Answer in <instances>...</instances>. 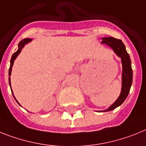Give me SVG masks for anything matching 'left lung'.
<instances>
[{
    "label": "left lung",
    "mask_w": 146,
    "mask_h": 146,
    "mask_svg": "<svg viewBox=\"0 0 146 146\" xmlns=\"http://www.w3.org/2000/svg\"><path fill=\"white\" fill-rule=\"evenodd\" d=\"M102 44H106L115 51L118 57L121 59L123 66L122 72V89L120 96L115 103L111 104L107 110L100 111H109L115 110L117 106H120L126 100L130 91L131 84H132V69L130 56L126 50V47L120 40H117L114 37L102 38Z\"/></svg>",
    "instance_id": "obj_1"
}]
</instances>
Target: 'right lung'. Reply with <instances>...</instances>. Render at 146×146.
Listing matches in <instances>:
<instances>
[{
	"instance_id": "obj_1",
	"label": "right lung",
	"mask_w": 146,
	"mask_h": 146,
	"mask_svg": "<svg viewBox=\"0 0 146 146\" xmlns=\"http://www.w3.org/2000/svg\"><path fill=\"white\" fill-rule=\"evenodd\" d=\"M31 40H32L31 39H29V38H26V39H24V40H21V41L19 42L18 50L15 52V53H14L13 55H12V59H11V61H10V68H9V76H11V73H12V66H13V64H14V61L15 60V59H16L17 56L19 55V54H20V51L22 50L23 48L25 46V45H26V44H27V43H29V42H31ZM9 86H10V87H11V82H10V77H9ZM12 95H13V96H14L13 93H12ZM14 98H15V96H14ZM15 99L16 100V98H15ZM16 101H17V104L20 105V104L18 103V101H17V100H16Z\"/></svg>"
}]
</instances>
